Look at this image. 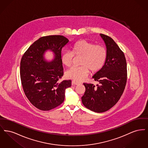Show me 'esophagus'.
<instances>
[{
	"instance_id": "esophagus-1",
	"label": "esophagus",
	"mask_w": 148,
	"mask_h": 148,
	"mask_svg": "<svg viewBox=\"0 0 148 148\" xmlns=\"http://www.w3.org/2000/svg\"><path fill=\"white\" fill-rule=\"evenodd\" d=\"M72 85H78L80 84V83L79 82H77V81H75V80H73V81H72Z\"/></svg>"
}]
</instances>
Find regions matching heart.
<instances>
[{"label": "heart", "mask_w": 148, "mask_h": 148, "mask_svg": "<svg viewBox=\"0 0 148 148\" xmlns=\"http://www.w3.org/2000/svg\"><path fill=\"white\" fill-rule=\"evenodd\" d=\"M71 51H65L61 56V62L64 65H71L74 56L82 57L80 66H73L65 73V77L77 81L82 80L88 75L89 71L96 73L103 66L106 58V50L101 45L82 40L74 44Z\"/></svg>", "instance_id": "1"}]
</instances>
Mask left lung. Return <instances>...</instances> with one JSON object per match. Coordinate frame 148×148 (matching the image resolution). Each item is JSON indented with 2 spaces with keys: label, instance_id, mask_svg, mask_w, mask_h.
Listing matches in <instances>:
<instances>
[{
  "label": "left lung",
  "instance_id": "1",
  "mask_svg": "<svg viewBox=\"0 0 148 148\" xmlns=\"http://www.w3.org/2000/svg\"><path fill=\"white\" fill-rule=\"evenodd\" d=\"M106 48V58L103 68L93 77L98 82L83 84L85 92L82 97L83 105L90 110L103 113L109 110L119 101L127 83V62L124 53L109 36L100 34Z\"/></svg>",
  "mask_w": 148,
  "mask_h": 148
}]
</instances>
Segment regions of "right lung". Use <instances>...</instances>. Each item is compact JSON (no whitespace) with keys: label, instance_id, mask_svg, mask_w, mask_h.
Masks as SVG:
<instances>
[{"label":"right lung","instance_id":"obj_1","mask_svg":"<svg viewBox=\"0 0 148 148\" xmlns=\"http://www.w3.org/2000/svg\"><path fill=\"white\" fill-rule=\"evenodd\" d=\"M69 40L63 35L42 36L31 45L21 62L20 74L24 93L30 102L39 110L48 111L60 106L64 100L65 89L71 81H58L63 75L61 51ZM52 52L49 61L45 53Z\"/></svg>","mask_w":148,"mask_h":148}]
</instances>
